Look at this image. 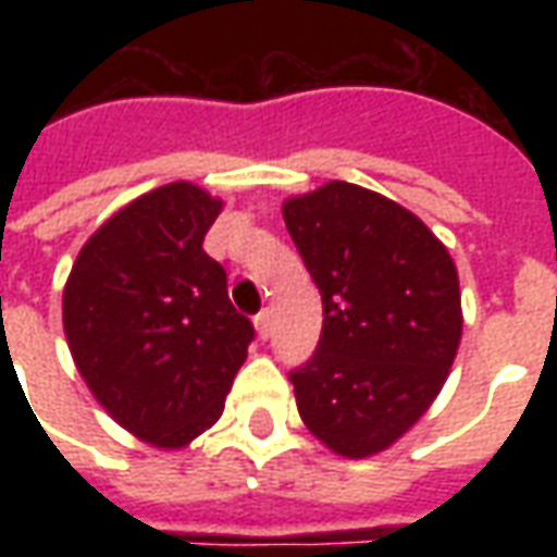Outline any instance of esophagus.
Returning a JSON list of instances; mask_svg holds the SVG:
<instances>
[{"mask_svg": "<svg viewBox=\"0 0 557 557\" xmlns=\"http://www.w3.org/2000/svg\"><path fill=\"white\" fill-rule=\"evenodd\" d=\"M253 325H256V334H259V339L271 337V310H262V313L256 315Z\"/></svg>", "mask_w": 557, "mask_h": 557, "instance_id": "esophagus-1", "label": "esophagus"}]
</instances>
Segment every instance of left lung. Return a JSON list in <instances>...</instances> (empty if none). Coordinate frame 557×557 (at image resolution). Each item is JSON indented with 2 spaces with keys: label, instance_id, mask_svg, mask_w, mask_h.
<instances>
[{
  "label": "left lung",
  "instance_id": "1",
  "mask_svg": "<svg viewBox=\"0 0 557 557\" xmlns=\"http://www.w3.org/2000/svg\"><path fill=\"white\" fill-rule=\"evenodd\" d=\"M322 292V337L292 370L307 430L334 454L387 450L438 397L462 337L447 247L394 199L349 182L283 202Z\"/></svg>",
  "mask_w": 557,
  "mask_h": 557
}]
</instances>
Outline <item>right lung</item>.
Masks as SVG:
<instances>
[{
    "instance_id": "add662e5",
    "label": "right lung",
    "mask_w": 557,
    "mask_h": 557,
    "mask_svg": "<svg viewBox=\"0 0 557 557\" xmlns=\"http://www.w3.org/2000/svg\"><path fill=\"white\" fill-rule=\"evenodd\" d=\"M223 202L190 182L127 202L83 244L62 298L65 337L115 423L184 447L223 414L253 322L202 250Z\"/></svg>"
}]
</instances>
